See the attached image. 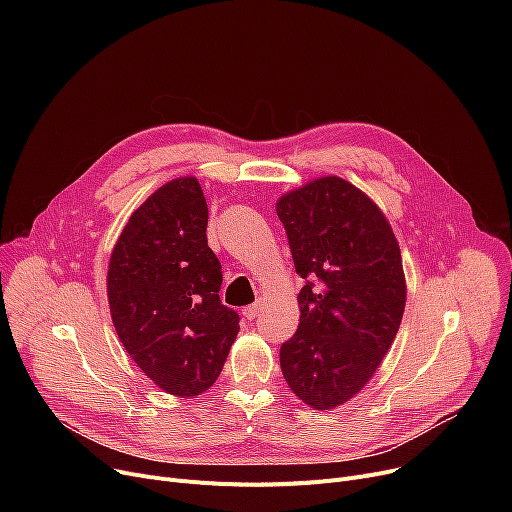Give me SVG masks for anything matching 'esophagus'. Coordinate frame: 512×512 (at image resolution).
Here are the masks:
<instances>
[{"mask_svg": "<svg viewBox=\"0 0 512 512\" xmlns=\"http://www.w3.org/2000/svg\"><path fill=\"white\" fill-rule=\"evenodd\" d=\"M259 311H261V303H255V305H249L242 309V315H245L247 319H255L259 315Z\"/></svg>", "mask_w": 512, "mask_h": 512, "instance_id": "obj_1", "label": "esophagus"}]
</instances>
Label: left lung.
<instances>
[{"label":"left lung","instance_id":"left-lung-1","mask_svg":"<svg viewBox=\"0 0 512 512\" xmlns=\"http://www.w3.org/2000/svg\"><path fill=\"white\" fill-rule=\"evenodd\" d=\"M299 292V328L280 348L288 388L315 411L355 398L382 365L400 328L407 280L394 230L369 195L319 176L276 203Z\"/></svg>","mask_w":512,"mask_h":512}]
</instances>
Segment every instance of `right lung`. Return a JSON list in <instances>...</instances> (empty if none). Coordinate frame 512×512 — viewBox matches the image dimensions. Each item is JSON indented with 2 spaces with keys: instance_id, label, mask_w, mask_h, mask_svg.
I'll use <instances>...</instances> for the list:
<instances>
[{
  "instance_id": "1",
  "label": "right lung",
  "mask_w": 512,
  "mask_h": 512,
  "mask_svg": "<svg viewBox=\"0 0 512 512\" xmlns=\"http://www.w3.org/2000/svg\"><path fill=\"white\" fill-rule=\"evenodd\" d=\"M195 176L161 184L122 228L107 265V303L130 359L166 394L209 390L240 330L220 303L222 265L207 247Z\"/></svg>"
}]
</instances>
